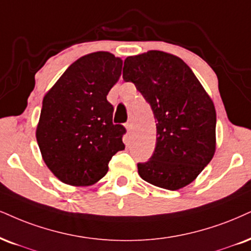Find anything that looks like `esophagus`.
I'll use <instances>...</instances> for the list:
<instances>
[{
	"instance_id": "esophagus-1",
	"label": "esophagus",
	"mask_w": 251,
	"mask_h": 251,
	"mask_svg": "<svg viewBox=\"0 0 251 251\" xmlns=\"http://www.w3.org/2000/svg\"><path fill=\"white\" fill-rule=\"evenodd\" d=\"M126 131H128V134L130 135L132 134V131H134V123H132V121H128V122L126 123Z\"/></svg>"
}]
</instances>
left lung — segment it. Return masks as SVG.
I'll use <instances>...</instances> for the list:
<instances>
[{"mask_svg": "<svg viewBox=\"0 0 251 251\" xmlns=\"http://www.w3.org/2000/svg\"><path fill=\"white\" fill-rule=\"evenodd\" d=\"M123 80L150 103L156 120V148L138 163L143 180L176 191L191 184L215 152L216 113L212 99L177 55L148 51L125 60Z\"/></svg>", "mask_w": 251, "mask_h": 251, "instance_id": "left-lung-1", "label": "left lung"}]
</instances>
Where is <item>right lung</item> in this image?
I'll return each mask as SVG.
<instances>
[{"label":"right lung","instance_id":"right-lung-1","mask_svg":"<svg viewBox=\"0 0 251 251\" xmlns=\"http://www.w3.org/2000/svg\"><path fill=\"white\" fill-rule=\"evenodd\" d=\"M121 58L99 51L79 58L43 99L36 137L43 160L65 184L89 186L125 150L126 128L113 123L107 95L122 71Z\"/></svg>","mask_w":251,"mask_h":251}]
</instances>
